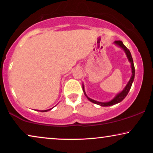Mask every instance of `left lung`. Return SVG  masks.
<instances>
[{
    "instance_id": "8db88e82",
    "label": "left lung",
    "mask_w": 153,
    "mask_h": 153,
    "mask_svg": "<svg viewBox=\"0 0 153 153\" xmlns=\"http://www.w3.org/2000/svg\"><path fill=\"white\" fill-rule=\"evenodd\" d=\"M114 44H116L117 45H118L119 47L122 48L123 50L124 51V52H125V53H126V57H127V58H128V62H130V63H131V67L132 75H131V76L130 80L128 81V82L127 83V84H126V86H125V88L123 89V91H122V92L119 93L118 94H117L116 96L114 97V98H113L112 100L109 101V102H98V101L94 100H93V99L88 98V97L87 96V95L86 94V92H85L84 86V84H83V91H84V95L86 96V98H88V100L91 101V102H94V103H95V104L99 105H100V106H103V107H108V106L114 105L117 104V103L122 102V101L124 100L125 98H126V96H127L128 91H130L131 87V85L133 84V81H134V80L135 67H134V61H133V58H132L131 54L129 50H128L127 48L125 46V45H124V43H122V41H115L114 42Z\"/></svg>"
}]
</instances>
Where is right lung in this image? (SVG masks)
Segmentation results:
<instances>
[{"label":"right lung","mask_w":153,"mask_h":153,"mask_svg":"<svg viewBox=\"0 0 153 153\" xmlns=\"http://www.w3.org/2000/svg\"><path fill=\"white\" fill-rule=\"evenodd\" d=\"M52 109V108H51ZM51 109H49V110H40V112H48V110H51Z\"/></svg>","instance_id":"obj_1"}]
</instances>
